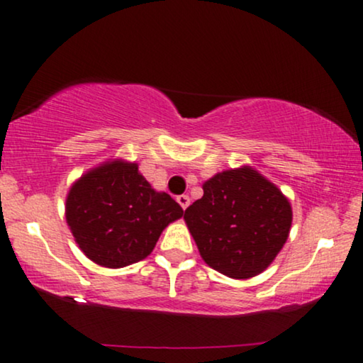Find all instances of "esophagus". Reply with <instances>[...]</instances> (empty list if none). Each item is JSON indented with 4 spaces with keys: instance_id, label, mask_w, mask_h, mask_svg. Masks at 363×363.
<instances>
[{
    "instance_id": "34e87169",
    "label": "esophagus",
    "mask_w": 363,
    "mask_h": 363,
    "mask_svg": "<svg viewBox=\"0 0 363 363\" xmlns=\"http://www.w3.org/2000/svg\"><path fill=\"white\" fill-rule=\"evenodd\" d=\"M177 203L181 204V208H182V209H186L187 206H189V203H191L189 196H186V194H182V196H177Z\"/></svg>"
}]
</instances>
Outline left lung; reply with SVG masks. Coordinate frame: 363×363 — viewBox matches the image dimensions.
Instances as JSON below:
<instances>
[{
  "mask_svg": "<svg viewBox=\"0 0 363 363\" xmlns=\"http://www.w3.org/2000/svg\"><path fill=\"white\" fill-rule=\"evenodd\" d=\"M203 189L204 196L184 211L201 258L235 279L264 272L290 235L286 196L250 166L218 172Z\"/></svg>",
  "mask_w": 363,
  "mask_h": 363,
  "instance_id": "left-lung-1",
  "label": "left lung"
}]
</instances>
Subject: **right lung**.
<instances>
[{
	"mask_svg": "<svg viewBox=\"0 0 363 363\" xmlns=\"http://www.w3.org/2000/svg\"><path fill=\"white\" fill-rule=\"evenodd\" d=\"M181 206L157 192L135 162L116 159L73 182L65 218L77 245L105 268H123L147 258L160 233L182 218Z\"/></svg>",
	"mask_w": 363,
	"mask_h": 363,
	"instance_id": "obj_1",
	"label": "right lung"
}]
</instances>
